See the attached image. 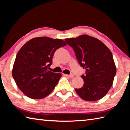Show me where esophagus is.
Here are the masks:
<instances>
[{"instance_id": "34e87169", "label": "esophagus", "mask_w": 130, "mask_h": 130, "mask_svg": "<svg viewBox=\"0 0 130 130\" xmlns=\"http://www.w3.org/2000/svg\"><path fill=\"white\" fill-rule=\"evenodd\" d=\"M65 76H67L68 77H70V78H72V77H74V75H73V74H69V75H68V74H65Z\"/></svg>"}]
</instances>
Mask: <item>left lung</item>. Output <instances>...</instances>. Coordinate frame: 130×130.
Returning <instances> with one entry per match:
<instances>
[{
	"mask_svg": "<svg viewBox=\"0 0 130 130\" xmlns=\"http://www.w3.org/2000/svg\"><path fill=\"white\" fill-rule=\"evenodd\" d=\"M85 74L81 76L83 86L75 89L83 100L93 102L101 99L112 85L116 68L112 54L99 39L86 34L67 38Z\"/></svg>",
	"mask_w": 130,
	"mask_h": 130,
	"instance_id": "left-lung-1",
	"label": "left lung"
}]
</instances>
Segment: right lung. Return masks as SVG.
<instances>
[{
  "label": "right lung",
  "instance_id": "obj_1",
  "mask_svg": "<svg viewBox=\"0 0 130 130\" xmlns=\"http://www.w3.org/2000/svg\"><path fill=\"white\" fill-rule=\"evenodd\" d=\"M67 45L64 41L47 37L27 42L17 54L12 70L18 87L32 99H43L53 91L62 76L47 70L57 49Z\"/></svg>",
  "mask_w": 130,
  "mask_h": 130
}]
</instances>
